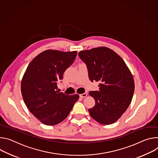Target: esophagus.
<instances>
[{
    "mask_svg": "<svg viewBox=\"0 0 158 158\" xmlns=\"http://www.w3.org/2000/svg\"><path fill=\"white\" fill-rule=\"evenodd\" d=\"M87 96V94L86 93H84V94H82L81 95H80V97H81V98H85Z\"/></svg>",
    "mask_w": 158,
    "mask_h": 158,
    "instance_id": "obj_1",
    "label": "esophagus"
}]
</instances>
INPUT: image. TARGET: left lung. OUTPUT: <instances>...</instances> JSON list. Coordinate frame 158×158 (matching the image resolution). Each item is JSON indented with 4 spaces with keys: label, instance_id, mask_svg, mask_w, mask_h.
Wrapping results in <instances>:
<instances>
[{
    "label": "left lung",
    "instance_id": "8db88e82",
    "mask_svg": "<svg viewBox=\"0 0 158 158\" xmlns=\"http://www.w3.org/2000/svg\"><path fill=\"white\" fill-rule=\"evenodd\" d=\"M86 64L91 81H99L98 91L89 94L95 100L89 109L91 117L98 123L109 125L123 114L131 102L134 92L133 77L126 64L113 50L99 47L78 52Z\"/></svg>",
    "mask_w": 158,
    "mask_h": 158
}]
</instances>
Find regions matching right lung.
Wrapping results in <instances>:
<instances>
[{"instance_id":"obj_1","label":"right lung","mask_w":158,"mask_h":158,"mask_svg":"<svg viewBox=\"0 0 158 158\" xmlns=\"http://www.w3.org/2000/svg\"><path fill=\"white\" fill-rule=\"evenodd\" d=\"M77 51L46 50L29 64L21 82V93L29 111L47 126L56 125L72 110L79 95H66L57 84L71 66Z\"/></svg>"}]
</instances>
